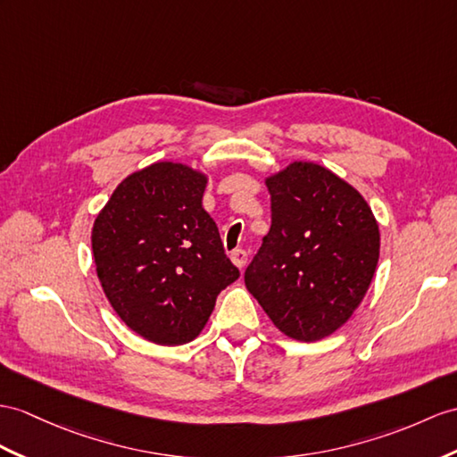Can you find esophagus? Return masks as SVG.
Returning a JSON list of instances; mask_svg holds the SVG:
<instances>
[{
  "mask_svg": "<svg viewBox=\"0 0 457 457\" xmlns=\"http://www.w3.org/2000/svg\"><path fill=\"white\" fill-rule=\"evenodd\" d=\"M230 260L238 267V270H244V265H246V262H248V253L244 250H235V252H230Z\"/></svg>",
  "mask_w": 457,
  "mask_h": 457,
  "instance_id": "1",
  "label": "esophagus"
}]
</instances>
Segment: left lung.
<instances>
[{
    "label": "left lung",
    "instance_id": "left-lung-1",
    "mask_svg": "<svg viewBox=\"0 0 457 457\" xmlns=\"http://www.w3.org/2000/svg\"><path fill=\"white\" fill-rule=\"evenodd\" d=\"M265 186L271 228L244 283L287 337L320 341L347 324L369 291L378 220L357 187L316 162H288Z\"/></svg>",
    "mask_w": 457,
    "mask_h": 457
}]
</instances>
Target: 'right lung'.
I'll use <instances>...</instances> for the list:
<instances>
[{
	"label": "right lung",
	"mask_w": 457,
	"mask_h": 457,
	"mask_svg": "<svg viewBox=\"0 0 457 457\" xmlns=\"http://www.w3.org/2000/svg\"><path fill=\"white\" fill-rule=\"evenodd\" d=\"M207 182L184 162H153L126 176L95 219L93 255L108 303L154 345L194 341L217 295L240 275L202 205Z\"/></svg>",
	"instance_id": "right-lung-1"
}]
</instances>
